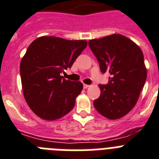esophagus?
I'll list each match as a JSON object with an SVG mask.
<instances>
[{
	"mask_svg": "<svg viewBox=\"0 0 159 159\" xmlns=\"http://www.w3.org/2000/svg\"><path fill=\"white\" fill-rule=\"evenodd\" d=\"M89 85H87V84H83V87H84V89H86V88H88L89 87Z\"/></svg>",
	"mask_w": 159,
	"mask_h": 159,
	"instance_id": "34e87169",
	"label": "esophagus"
}]
</instances>
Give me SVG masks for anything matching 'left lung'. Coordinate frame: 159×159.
<instances>
[{"instance_id": "obj_1", "label": "left lung", "mask_w": 159, "mask_h": 159, "mask_svg": "<svg viewBox=\"0 0 159 159\" xmlns=\"http://www.w3.org/2000/svg\"><path fill=\"white\" fill-rule=\"evenodd\" d=\"M88 43L102 73L111 75L109 84L99 85L100 95L94 101V106L109 119L124 117L137 103L146 80L142 50L121 34L90 40Z\"/></svg>"}]
</instances>
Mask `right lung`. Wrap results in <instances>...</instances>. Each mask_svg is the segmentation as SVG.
Segmentation results:
<instances>
[{
	"label": "right lung",
	"mask_w": 159,
	"mask_h": 159,
	"mask_svg": "<svg viewBox=\"0 0 159 159\" xmlns=\"http://www.w3.org/2000/svg\"><path fill=\"white\" fill-rule=\"evenodd\" d=\"M86 46L85 40L46 36L29 45L20 63L22 87L29 108L42 119H59L73 109L83 85L60 74L72 67Z\"/></svg>",
	"instance_id": "right-lung-1"
}]
</instances>
